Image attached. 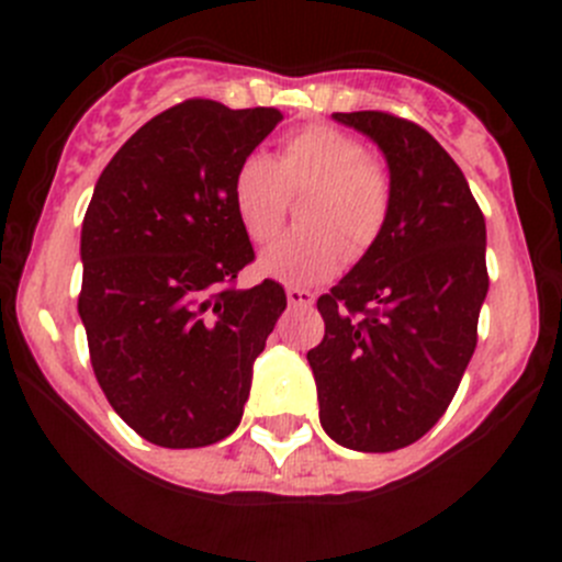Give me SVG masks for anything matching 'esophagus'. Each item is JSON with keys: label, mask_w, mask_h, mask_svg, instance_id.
I'll return each instance as SVG.
<instances>
[{"label": "esophagus", "mask_w": 562, "mask_h": 562, "mask_svg": "<svg viewBox=\"0 0 562 562\" xmlns=\"http://www.w3.org/2000/svg\"><path fill=\"white\" fill-rule=\"evenodd\" d=\"M285 296L291 307H313L315 304V293L304 291V288H288Z\"/></svg>", "instance_id": "esophagus-1"}]
</instances>
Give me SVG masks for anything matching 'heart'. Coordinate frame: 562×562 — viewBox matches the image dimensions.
Masks as SVG:
<instances>
[{
    "label": "heart",
    "instance_id": "b5f03b06",
    "mask_svg": "<svg viewBox=\"0 0 562 562\" xmlns=\"http://www.w3.org/2000/svg\"><path fill=\"white\" fill-rule=\"evenodd\" d=\"M307 228L282 236L258 258L263 277L307 288L337 274L345 255L361 258L386 231L394 203L391 173L356 135L307 124L285 135L277 157L247 155L231 179L236 220L252 245L280 234L291 195H304ZM349 247L345 248L344 245Z\"/></svg>",
    "mask_w": 562,
    "mask_h": 562
}]
</instances>
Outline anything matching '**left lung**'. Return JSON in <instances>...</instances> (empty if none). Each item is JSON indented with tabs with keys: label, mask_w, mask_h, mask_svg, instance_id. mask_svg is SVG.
I'll return each instance as SVG.
<instances>
[{
	"label": "left lung",
	"mask_w": 562,
	"mask_h": 562,
	"mask_svg": "<svg viewBox=\"0 0 562 562\" xmlns=\"http://www.w3.org/2000/svg\"><path fill=\"white\" fill-rule=\"evenodd\" d=\"M334 119L381 146L394 203L381 239L317 299L326 334L307 361L328 438L386 454L438 424L468 370L490 291L486 225L464 173L416 122Z\"/></svg>",
	"instance_id": "left-lung-1"
}]
</instances>
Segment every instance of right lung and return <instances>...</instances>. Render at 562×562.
I'll return each mask as SVG.
<instances>
[{"label": "right lung", "mask_w": 562, "mask_h": 562, "mask_svg": "<svg viewBox=\"0 0 562 562\" xmlns=\"http://www.w3.org/2000/svg\"><path fill=\"white\" fill-rule=\"evenodd\" d=\"M280 119L184 100L149 119L94 184L78 296L89 359L113 411L162 449H201L239 427L255 359L288 307L280 282L234 285L255 249L231 179Z\"/></svg>", "instance_id": "add662e5"}]
</instances>
